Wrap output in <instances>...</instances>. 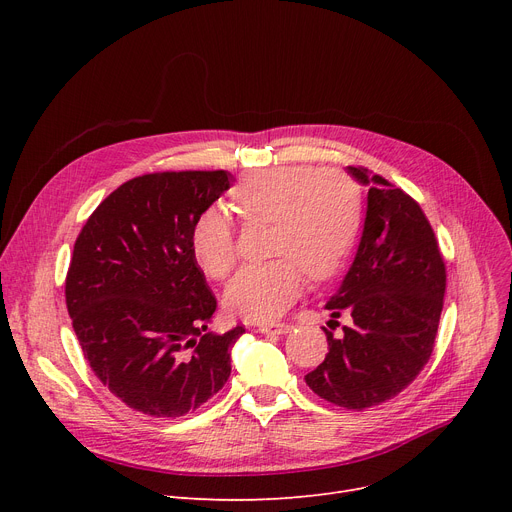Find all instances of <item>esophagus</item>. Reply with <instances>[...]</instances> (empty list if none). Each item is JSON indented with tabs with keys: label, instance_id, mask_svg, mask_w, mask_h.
Returning a JSON list of instances; mask_svg holds the SVG:
<instances>
[{
	"label": "esophagus",
	"instance_id": "esophagus-1",
	"mask_svg": "<svg viewBox=\"0 0 512 512\" xmlns=\"http://www.w3.org/2000/svg\"><path fill=\"white\" fill-rule=\"evenodd\" d=\"M261 334H288L290 326L288 324H261L257 326Z\"/></svg>",
	"mask_w": 512,
	"mask_h": 512
}]
</instances>
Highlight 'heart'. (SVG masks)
Returning <instances> with one entry per match:
<instances>
[{"mask_svg": "<svg viewBox=\"0 0 512 512\" xmlns=\"http://www.w3.org/2000/svg\"><path fill=\"white\" fill-rule=\"evenodd\" d=\"M232 201L245 222H272L270 263L240 270L226 288V309L247 321L280 317L297 299L303 270L315 282L334 278L351 257L361 232V193L336 168L276 166L242 178ZM201 270L226 278L236 263L234 224L220 207L205 209L191 232Z\"/></svg>", "mask_w": 512, "mask_h": 512, "instance_id": "1", "label": "heart"}]
</instances>
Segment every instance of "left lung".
Masks as SVG:
<instances>
[{
    "label": "left lung",
    "instance_id": "1",
    "mask_svg": "<svg viewBox=\"0 0 512 512\" xmlns=\"http://www.w3.org/2000/svg\"><path fill=\"white\" fill-rule=\"evenodd\" d=\"M348 174L369 186L363 236L332 317L348 313L342 338L326 330L330 353L305 375L332 405L363 411L405 390L432 357L446 290V265L419 203L367 168ZM334 321V319H332Z\"/></svg>",
    "mask_w": 512,
    "mask_h": 512
}]
</instances>
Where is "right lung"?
Wrapping results in <instances>:
<instances>
[{
	"instance_id": "right-lung-1",
	"label": "right lung",
	"mask_w": 512,
	"mask_h": 512,
	"mask_svg": "<svg viewBox=\"0 0 512 512\" xmlns=\"http://www.w3.org/2000/svg\"><path fill=\"white\" fill-rule=\"evenodd\" d=\"M230 172H155L124 182L80 230L66 276L72 328L99 382L130 409L182 417L230 378L245 334L207 332L218 307L191 249Z\"/></svg>"
}]
</instances>
